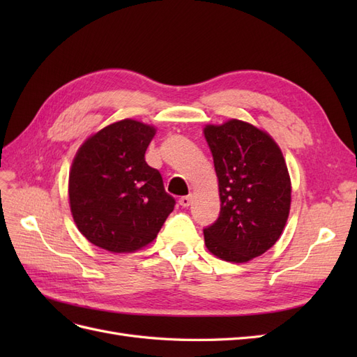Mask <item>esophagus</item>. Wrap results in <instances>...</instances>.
Masks as SVG:
<instances>
[{"label":"esophagus","instance_id":"obj_1","mask_svg":"<svg viewBox=\"0 0 357 357\" xmlns=\"http://www.w3.org/2000/svg\"><path fill=\"white\" fill-rule=\"evenodd\" d=\"M178 204L181 205V207H189V205L192 204V195H186V197H181L180 199H178Z\"/></svg>","mask_w":357,"mask_h":357}]
</instances>
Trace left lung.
Returning a JSON list of instances; mask_svg holds the SVG:
<instances>
[{"mask_svg":"<svg viewBox=\"0 0 357 357\" xmlns=\"http://www.w3.org/2000/svg\"><path fill=\"white\" fill-rule=\"evenodd\" d=\"M204 135L219 178L220 213L204 229L208 250L243 264L264 255L282 235L290 210V177L282 150L256 126L208 125Z\"/></svg>","mask_w":357,"mask_h":357,"instance_id":"left-lung-1","label":"left lung"}]
</instances>
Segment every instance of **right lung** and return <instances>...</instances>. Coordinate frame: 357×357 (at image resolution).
Instances as JSON below:
<instances>
[{"mask_svg": "<svg viewBox=\"0 0 357 357\" xmlns=\"http://www.w3.org/2000/svg\"><path fill=\"white\" fill-rule=\"evenodd\" d=\"M155 128L125 119L86 139L70 171V207L92 244L129 253L152 243L176 199L160 172L147 165Z\"/></svg>", "mask_w": 357, "mask_h": 357, "instance_id": "right-lung-1", "label": "right lung"}]
</instances>
